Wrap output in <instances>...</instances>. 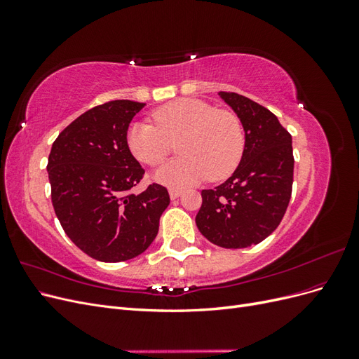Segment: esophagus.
Wrapping results in <instances>:
<instances>
[{
  "instance_id": "obj_1",
  "label": "esophagus",
  "mask_w": 359,
  "mask_h": 359,
  "mask_svg": "<svg viewBox=\"0 0 359 359\" xmlns=\"http://www.w3.org/2000/svg\"><path fill=\"white\" fill-rule=\"evenodd\" d=\"M169 196L170 199H177L181 196V190L180 189H169Z\"/></svg>"
}]
</instances>
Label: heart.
<instances>
[{
  "label": "heart",
  "mask_w": 359,
  "mask_h": 359,
  "mask_svg": "<svg viewBox=\"0 0 359 359\" xmlns=\"http://www.w3.org/2000/svg\"><path fill=\"white\" fill-rule=\"evenodd\" d=\"M151 123H135L127 133L130 153L144 165L157 168L177 144L178 160L161 168L156 178L170 187H186L208 177L219 181L241 161L245 137L241 119L196 99H180L153 112Z\"/></svg>",
  "instance_id": "b5f03b06"
}]
</instances>
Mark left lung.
<instances>
[{"label":"left lung","instance_id":"obj_1","mask_svg":"<svg viewBox=\"0 0 359 359\" xmlns=\"http://www.w3.org/2000/svg\"><path fill=\"white\" fill-rule=\"evenodd\" d=\"M219 95L241 119L243 158L219 187L202 190L196 215L201 233L223 248H245L273 233L287 210L293 182L292 136L277 116L248 97Z\"/></svg>","mask_w":359,"mask_h":359}]
</instances>
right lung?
<instances>
[{
    "label": "right lung",
    "mask_w": 359,
    "mask_h": 359,
    "mask_svg": "<svg viewBox=\"0 0 359 359\" xmlns=\"http://www.w3.org/2000/svg\"><path fill=\"white\" fill-rule=\"evenodd\" d=\"M145 103L112 100L69 124L48 160L52 205L64 232L85 255L123 262L144 253L170 202L166 187L130 193L144 168L130 153L127 130Z\"/></svg>",
    "instance_id": "add662e5"
}]
</instances>
